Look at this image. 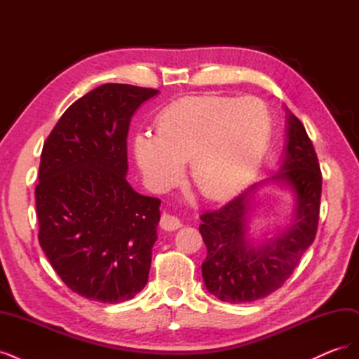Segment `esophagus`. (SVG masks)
I'll list each match as a JSON object with an SVG mask.
<instances>
[{
    "label": "esophagus",
    "mask_w": 359,
    "mask_h": 359,
    "mask_svg": "<svg viewBox=\"0 0 359 359\" xmlns=\"http://www.w3.org/2000/svg\"><path fill=\"white\" fill-rule=\"evenodd\" d=\"M160 226H161V229H165V231H177L178 227H181V220L177 215L165 212L160 219Z\"/></svg>",
    "instance_id": "esophagus-1"
}]
</instances>
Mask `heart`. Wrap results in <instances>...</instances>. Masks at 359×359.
Instances as JSON below:
<instances>
[{"label":"heart","mask_w":359,"mask_h":359,"mask_svg":"<svg viewBox=\"0 0 359 359\" xmlns=\"http://www.w3.org/2000/svg\"><path fill=\"white\" fill-rule=\"evenodd\" d=\"M156 130L135 137V156L148 181L165 189L190 160L194 186L203 196L220 199L255 175L271 137V118L256 99L187 95L163 107Z\"/></svg>","instance_id":"b5f03b06"}]
</instances>
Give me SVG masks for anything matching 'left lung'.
<instances>
[{
	"mask_svg": "<svg viewBox=\"0 0 359 359\" xmlns=\"http://www.w3.org/2000/svg\"><path fill=\"white\" fill-rule=\"evenodd\" d=\"M286 153L269 181L295 193L297 208L287 229L262 244L247 238L248 211L259 184L201 215L199 231L206 245L202 277L220 301L240 304L268 297L286 283L318 232L322 173L316 151L299 119L287 112Z\"/></svg>",
	"mask_w": 359,
	"mask_h": 359,
	"instance_id": "left-lung-1",
	"label": "left lung"
}]
</instances>
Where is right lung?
Returning <instances> with one entry per match:
<instances>
[{
    "label": "right lung",
    "instance_id": "right-lung-1",
    "mask_svg": "<svg viewBox=\"0 0 359 359\" xmlns=\"http://www.w3.org/2000/svg\"><path fill=\"white\" fill-rule=\"evenodd\" d=\"M153 88L104 83L61 115L43 145L36 208L39 243L74 293L116 304L148 281L160 199L126 180L127 133Z\"/></svg>",
    "mask_w": 359,
    "mask_h": 359
}]
</instances>
